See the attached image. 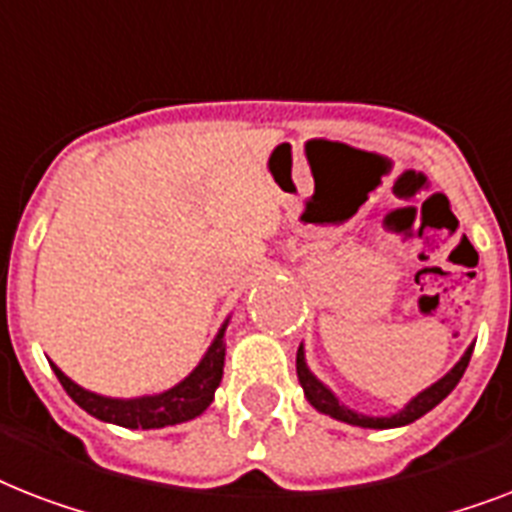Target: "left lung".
I'll use <instances>...</instances> for the list:
<instances>
[{"instance_id":"obj_1","label":"left lung","mask_w":512,"mask_h":512,"mask_svg":"<svg viewBox=\"0 0 512 512\" xmlns=\"http://www.w3.org/2000/svg\"><path fill=\"white\" fill-rule=\"evenodd\" d=\"M473 348H476V342H470L468 350L462 353V358L457 364L449 369V372L436 380L433 385H428L425 390H420L417 396L409 398L398 412L393 414H382V417H374V414H364V412H356V409H350L340 401L335 390L324 385V382L311 372V366L305 361V348L300 345L297 348V380L303 385V393L308 398V404L321 414H329L332 420H340V422H348V425H356V428H372V430H388V428H404L409 422L420 420L422 414H428L430 409H436L441 401H444L454 388H457V382L462 380V374L468 369L470 364V356H473Z\"/></svg>"}]
</instances>
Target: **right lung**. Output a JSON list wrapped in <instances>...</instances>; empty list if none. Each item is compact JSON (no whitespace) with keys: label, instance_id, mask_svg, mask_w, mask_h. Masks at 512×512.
Masks as SVG:
<instances>
[{"label":"right lung","instance_id":"obj_1","mask_svg":"<svg viewBox=\"0 0 512 512\" xmlns=\"http://www.w3.org/2000/svg\"><path fill=\"white\" fill-rule=\"evenodd\" d=\"M231 316L220 324L215 340L209 342L204 356L191 372L185 374L183 380L175 382L172 388L162 393H151V396H135V398H114L100 396L92 390L82 388L68 374H63L58 366L52 364V372L66 388V393L74 398L87 414L95 420L111 422V425H122L132 430H154L167 428V425H180L193 417H199L212 401H215V390L223 380V364H225V329H228Z\"/></svg>","mask_w":512,"mask_h":512}]
</instances>
